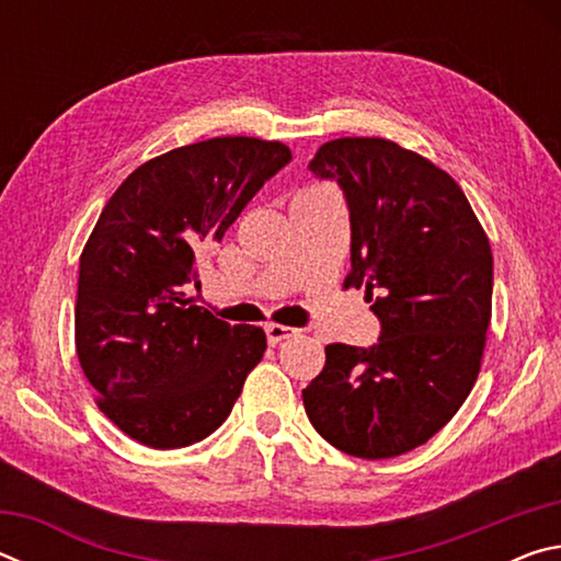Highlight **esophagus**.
<instances>
[{"label":"esophagus","instance_id":"1","mask_svg":"<svg viewBox=\"0 0 561 561\" xmlns=\"http://www.w3.org/2000/svg\"><path fill=\"white\" fill-rule=\"evenodd\" d=\"M264 331H267V341L272 346H277L287 339L299 336V329H291V327H284V324H267V327H264Z\"/></svg>","mask_w":561,"mask_h":561}]
</instances>
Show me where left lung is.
<instances>
[{
  "label": "left lung",
  "instance_id": "obj_1",
  "mask_svg": "<svg viewBox=\"0 0 561 561\" xmlns=\"http://www.w3.org/2000/svg\"><path fill=\"white\" fill-rule=\"evenodd\" d=\"M309 170L344 190V284L366 289L381 339L371 348L329 344L304 408L341 453L396 458L428 443L478 381L492 317L488 234L460 185L393 140H329Z\"/></svg>",
  "mask_w": 561,
  "mask_h": 561
}]
</instances>
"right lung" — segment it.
Returning a JSON list of instances; mask_svg holds the SVG:
<instances>
[{"mask_svg":"<svg viewBox=\"0 0 561 561\" xmlns=\"http://www.w3.org/2000/svg\"><path fill=\"white\" fill-rule=\"evenodd\" d=\"M289 160L279 140H201L133 170L103 207L79 260L76 354L96 405L128 438L183 448L230 415L267 336L213 317L183 287Z\"/></svg>","mask_w":561,"mask_h":561,"instance_id":"right-lung-1","label":"right lung"}]
</instances>
